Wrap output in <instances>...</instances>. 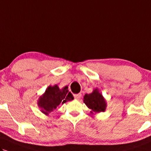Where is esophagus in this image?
<instances>
[{"label":"esophagus","mask_w":151,"mask_h":151,"mask_svg":"<svg viewBox=\"0 0 151 151\" xmlns=\"http://www.w3.org/2000/svg\"><path fill=\"white\" fill-rule=\"evenodd\" d=\"M81 96L82 94H81V93H79V94H74V97H75L76 99H80L81 98Z\"/></svg>","instance_id":"34e87169"}]
</instances>
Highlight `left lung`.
I'll list each match as a JSON object with an SVG mask.
<instances>
[{
  "instance_id": "1",
  "label": "left lung",
  "mask_w": 151,
  "mask_h": 151,
  "mask_svg": "<svg viewBox=\"0 0 151 151\" xmlns=\"http://www.w3.org/2000/svg\"><path fill=\"white\" fill-rule=\"evenodd\" d=\"M83 102L91 110L92 114L104 112L107 107L106 101L97 88L94 89L90 94H85Z\"/></svg>"
}]
</instances>
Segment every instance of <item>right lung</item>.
<instances>
[{"instance_id":"right-lung-1","label":"right lung","mask_w":151,"mask_h":151,"mask_svg":"<svg viewBox=\"0 0 151 151\" xmlns=\"http://www.w3.org/2000/svg\"><path fill=\"white\" fill-rule=\"evenodd\" d=\"M68 88V86H65L60 89L57 85L48 86L45 92L38 100V106L40 109V111L48 115L57 109L59 104L72 101L74 97Z\"/></svg>"}]
</instances>
